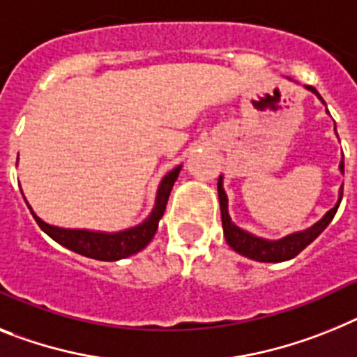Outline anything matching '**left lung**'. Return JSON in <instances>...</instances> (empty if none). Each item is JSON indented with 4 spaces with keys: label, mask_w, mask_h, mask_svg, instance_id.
<instances>
[{
    "label": "left lung",
    "mask_w": 357,
    "mask_h": 357,
    "mask_svg": "<svg viewBox=\"0 0 357 357\" xmlns=\"http://www.w3.org/2000/svg\"><path fill=\"white\" fill-rule=\"evenodd\" d=\"M307 89L310 92L319 98L323 101V98L319 96V92L314 89V86L307 85ZM325 103V101H323ZM343 161L340 163V170L343 172ZM218 196H220V206H221V223H223V234L227 243L234 248L236 252L241 254L245 257H250L254 261H263V263H280L287 261V259H292V257L298 256L303 248H307L308 245L312 243L317 236L321 234L323 230L328 227V223L332 221V218L336 215L337 206L341 203V197H343V187L340 188V199L334 205V208L326 212L321 220L314 223L310 229L301 230V232H294V234H289L285 238L275 239V241H271V239H263L257 238V236L250 234L247 230L239 229L238 225L232 223L229 215V199H227V194H225L223 188V176H220L218 179Z\"/></svg>",
    "instance_id": "obj_1"
}]
</instances>
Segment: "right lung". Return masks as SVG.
<instances>
[{
	"instance_id": "obj_1",
	"label": "right lung",
	"mask_w": 357,
	"mask_h": 357,
	"mask_svg": "<svg viewBox=\"0 0 357 357\" xmlns=\"http://www.w3.org/2000/svg\"><path fill=\"white\" fill-rule=\"evenodd\" d=\"M179 170H181V165L170 170L161 179L151 215L143 223L136 225L132 229L119 230V232H94V230L86 229H61V227H54V225L45 223L40 215H36V212L26 203V199L25 203L31 208L36 223L40 225V229L43 230L45 234L50 236L56 243L68 248L72 252L82 254L85 257H92V259H98V261H118V259H125V257L139 252V250H143L146 245L151 243V239L154 238L155 230H158V223L163 218L165 206H167V202H169L174 181L178 179Z\"/></svg>"
}]
</instances>
